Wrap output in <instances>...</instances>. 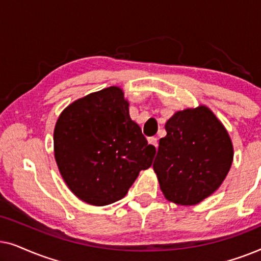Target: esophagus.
Listing matches in <instances>:
<instances>
[{
  "instance_id": "34e87169",
  "label": "esophagus",
  "mask_w": 261,
  "mask_h": 261,
  "mask_svg": "<svg viewBox=\"0 0 261 261\" xmlns=\"http://www.w3.org/2000/svg\"><path fill=\"white\" fill-rule=\"evenodd\" d=\"M148 144L154 146L155 148H158V140H156V138H149L148 139Z\"/></svg>"
}]
</instances>
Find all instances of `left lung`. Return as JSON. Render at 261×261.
<instances>
[{
	"mask_svg": "<svg viewBox=\"0 0 261 261\" xmlns=\"http://www.w3.org/2000/svg\"><path fill=\"white\" fill-rule=\"evenodd\" d=\"M153 163L167 201L195 205L213 195L229 172L233 142L206 106L176 112L165 123Z\"/></svg>",
	"mask_w": 261,
	"mask_h": 261,
	"instance_id": "left-lung-1",
	"label": "left lung"
}]
</instances>
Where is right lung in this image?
I'll return each mask as SVG.
<instances>
[{
	"label": "right lung",
	"instance_id": "1",
	"mask_svg": "<svg viewBox=\"0 0 261 261\" xmlns=\"http://www.w3.org/2000/svg\"><path fill=\"white\" fill-rule=\"evenodd\" d=\"M53 144L67 188L96 206L123 198L155 154L130 119L129 102L119 87L91 92L67 106L57 120Z\"/></svg>",
	"mask_w": 261,
	"mask_h": 261
}]
</instances>
